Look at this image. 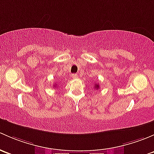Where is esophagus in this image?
<instances>
[{
  "instance_id": "1",
  "label": "esophagus",
  "mask_w": 154,
  "mask_h": 154,
  "mask_svg": "<svg viewBox=\"0 0 154 154\" xmlns=\"http://www.w3.org/2000/svg\"><path fill=\"white\" fill-rule=\"evenodd\" d=\"M72 79H77V78H78V75H77L76 73L72 74Z\"/></svg>"
}]
</instances>
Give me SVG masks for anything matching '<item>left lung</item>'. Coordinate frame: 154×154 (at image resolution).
Returning a JSON list of instances; mask_svg holds the SVG:
<instances>
[{
    "label": "left lung",
    "mask_w": 154,
    "mask_h": 154,
    "mask_svg": "<svg viewBox=\"0 0 154 154\" xmlns=\"http://www.w3.org/2000/svg\"><path fill=\"white\" fill-rule=\"evenodd\" d=\"M95 88L96 89H98V90H99V85H95Z\"/></svg>",
    "instance_id": "left-lung-1"
}]
</instances>
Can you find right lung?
<instances>
[{
    "mask_svg": "<svg viewBox=\"0 0 154 154\" xmlns=\"http://www.w3.org/2000/svg\"><path fill=\"white\" fill-rule=\"evenodd\" d=\"M55 86H56V85H55Z\"/></svg>",
    "mask_w": 154,
    "mask_h": 154,
    "instance_id": "add662e5",
    "label": "right lung"
}]
</instances>
